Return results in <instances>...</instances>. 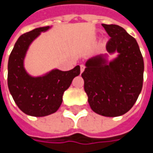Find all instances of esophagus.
<instances>
[{"label": "esophagus", "instance_id": "1", "mask_svg": "<svg viewBox=\"0 0 153 153\" xmlns=\"http://www.w3.org/2000/svg\"><path fill=\"white\" fill-rule=\"evenodd\" d=\"M84 69H85V66H84L83 65H80V71H81V73H82V72H83Z\"/></svg>", "mask_w": 153, "mask_h": 153}]
</instances>
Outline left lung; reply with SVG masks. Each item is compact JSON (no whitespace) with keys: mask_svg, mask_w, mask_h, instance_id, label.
Masks as SVG:
<instances>
[{"mask_svg":"<svg viewBox=\"0 0 153 153\" xmlns=\"http://www.w3.org/2000/svg\"><path fill=\"white\" fill-rule=\"evenodd\" d=\"M111 39L107 53L88 59L82 74L91 109L104 117H119L132 108L143 85L144 60L136 40L119 25H104ZM117 51L111 61L108 54Z\"/></svg>","mask_w":153,"mask_h":153,"instance_id":"8db88e82","label":"left lung"}]
</instances>
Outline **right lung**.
Here are the masks:
<instances>
[{
  "label": "right lung",
  "mask_w": 153,
  "mask_h": 153,
  "mask_svg": "<svg viewBox=\"0 0 153 153\" xmlns=\"http://www.w3.org/2000/svg\"><path fill=\"white\" fill-rule=\"evenodd\" d=\"M52 26L40 27L19 36L9 56L7 85L13 100L21 111L32 117H45L58 111L63 101L64 92L74 77L80 74V66L63 71L53 69L41 76H31L25 67L30 46L42 32Z\"/></svg>",
  "instance_id": "right-lung-1"
}]
</instances>
